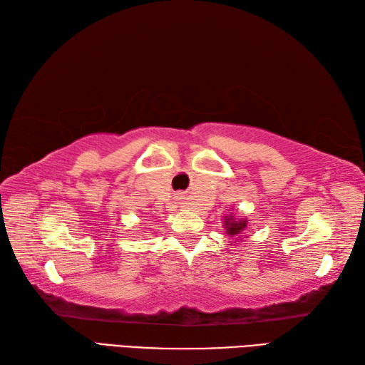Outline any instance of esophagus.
Listing matches in <instances>:
<instances>
[{"label": "esophagus", "instance_id": "34e87169", "mask_svg": "<svg viewBox=\"0 0 365 365\" xmlns=\"http://www.w3.org/2000/svg\"><path fill=\"white\" fill-rule=\"evenodd\" d=\"M180 200H181V198H180Z\"/></svg>", "mask_w": 365, "mask_h": 365}]
</instances>
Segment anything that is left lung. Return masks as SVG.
<instances>
[{
	"label": "left lung",
	"instance_id": "left-lung-1",
	"mask_svg": "<svg viewBox=\"0 0 365 365\" xmlns=\"http://www.w3.org/2000/svg\"><path fill=\"white\" fill-rule=\"evenodd\" d=\"M225 230H226V234L229 235V237H237V235H240L243 232V230L246 229V226H247V220L245 218V220H237L232 213H230V215H226L225 217ZM242 237V235H240Z\"/></svg>",
	"mask_w": 365,
	"mask_h": 365
}]
</instances>
